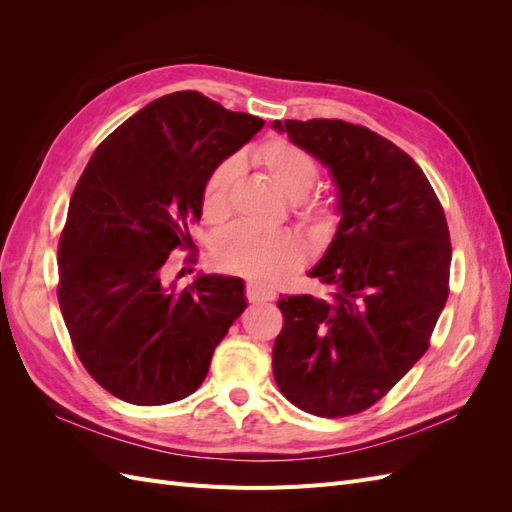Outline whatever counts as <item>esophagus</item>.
<instances>
[{
	"mask_svg": "<svg viewBox=\"0 0 512 512\" xmlns=\"http://www.w3.org/2000/svg\"><path fill=\"white\" fill-rule=\"evenodd\" d=\"M247 292V299H250L252 303H262V301H273L275 299V292L267 286H260L256 282H250L245 288Z\"/></svg>",
	"mask_w": 512,
	"mask_h": 512,
	"instance_id": "34e87169",
	"label": "esophagus"
}]
</instances>
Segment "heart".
Wrapping results in <instances>:
<instances>
[{"label":"heart","mask_w":512,"mask_h":512,"mask_svg":"<svg viewBox=\"0 0 512 512\" xmlns=\"http://www.w3.org/2000/svg\"><path fill=\"white\" fill-rule=\"evenodd\" d=\"M256 166L290 203H301L314 190L320 168L309 153L284 138L258 145L252 151ZM239 175V160L228 158L213 168L203 190V211L211 222L224 220L230 211L232 185ZM303 224L318 237L333 228L335 211L329 203H314L301 211ZM215 260L232 273L258 282H275L301 262V245L288 232L260 230L250 224H235L222 230L213 245Z\"/></svg>","instance_id":"1"}]
</instances>
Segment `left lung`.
Listing matches in <instances>:
<instances>
[{"label": "left lung", "mask_w": 512, "mask_h": 512, "mask_svg": "<svg viewBox=\"0 0 512 512\" xmlns=\"http://www.w3.org/2000/svg\"><path fill=\"white\" fill-rule=\"evenodd\" d=\"M329 168L335 235L309 271L333 299L292 294L273 376L297 408L337 418L389 393L429 348L448 297L451 237L440 200L406 151L342 119L273 121Z\"/></svg>", "instance_id": "1"}]
</instances>
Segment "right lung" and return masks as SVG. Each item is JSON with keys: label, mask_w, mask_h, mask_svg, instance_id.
Segmentation results:
<instances>
[{"label": "right lung", "mask_w": 512, "mask_h": 512, "mask_svg": "<svg viewBox=\"0 0 512 512\" xmlns=\"http://www.w3.org/2000/svg\"><path fill=\"white\" fill-rule=\"evenodd\" d=\"M262 126L198 91H175L123 121L76 183L57 299L91 378L128 404L192 395L247 307L241 277L198 275L177 288L166 260L194 247L188 226L203 215L213 168Z\"/></svg>", "instance_id": "right-lung-1"}]
</instances>
